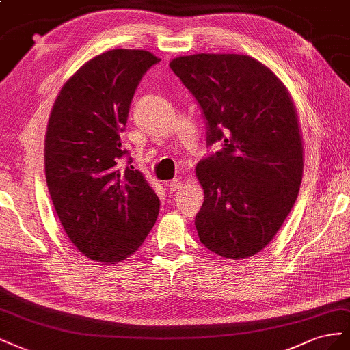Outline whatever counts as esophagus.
<instances>
[{"label":"esophagus","mask_w":350,"mask_h":350,"mask_svg":"<svg viewBox=\"0 0 350 350\" xmlns=\"http://www.w3.org/2000/svg\"><path fill=\"white\" fill-rule=\"evenodd\" d=\"M180 186H182L180 178H173V180L168 183V189H170V192H174V191H177V189L180 187Z\"/></svg>","instance_id":"obj_1"}]
</instances>
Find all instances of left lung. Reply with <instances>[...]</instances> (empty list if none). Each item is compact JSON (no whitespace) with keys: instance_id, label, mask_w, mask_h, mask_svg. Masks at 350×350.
I'll return each mask as SVG.
<instances>
[{"instance_id":"8db88e82","label":"left lung","mask_w":350,"mask_h":350,"mask_svg":"<svg viewBox=\"0 0 350 350\" xmlns=\"http://www.w3.org/2000/svg\"><path fill=\"white\" fill-rule=\"evenodd\" d=\"M206 120V144L221 149L196 165L204 204L201 243L227 259L254 256L273 241L295 205L304 144L287 88L258 59L193 54L170 62Z\"/></svg>"}]
</instances>
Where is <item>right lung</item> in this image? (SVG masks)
I'll return each mask as SVG.
<instances>
[{"label":"right lung","instance_id":"right-lung-1","mask_svg":"<svg viewBox=\"0 0 350 350\" xmlns=\"http://www.w3.org/2000/svg\"><path fill=\"white\" fill-rule=\"evenodd\" d=\"M158 62L144 49L94 57L64 83L48 120L45 176L55 213L77 251L98 262L124 261L157 221L154 189L118 161L135 91Z\"/></svg>","mask_w":350,"mask_h":350}]
</instances>
